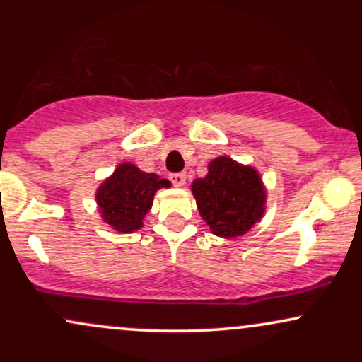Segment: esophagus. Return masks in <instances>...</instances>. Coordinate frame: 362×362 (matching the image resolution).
Wrapping results in <instances>:
<instances>
[{"label": "esophagus", "mask_w": 362, "mask_h": 362, "mask_svg": "<svg viewBox=\"0 0 362 362\" xmlns=\"http://www.w3.org/2000/svg\"><path fill=\"white\" fill-rule=\"evenodd\" d=\"M185 178H187V175L184 172L182 173H172V175H170V180H172V184L173 185H177V187H182L185 184Z\"/></svg>", "instance_id": "esophagus-1"}]
</instances>
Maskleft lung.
Listing matches in <instances>:
<instances>
[{"instance_id": "obj_1", "label": "left lung", "mask_w": 362, "mask_h": 362, "mask_svg": "<svg viewBox=\"0 0 362 362\" xmlns=\"http://www.w3.org/2000/svg\"><path fill=\"white\" fill-rule=\"evenodd\" d=\"M204 178L192 182L197 209L214 235L236 238L264 216L265 189L255 168L219 156Z\"/></svg>"}]
</instances>
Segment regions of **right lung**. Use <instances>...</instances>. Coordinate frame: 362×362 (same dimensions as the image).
<instances>
[{
	"mask_svg": "<svg viewBox=\"0 0 362 362\" xmlns=\"http://www.w3.org/2000/svg\"><path fill=\"white\" fill-rule=\"evenodd\" d=\"M170 187L167 178L146 173L132 163H122L97 189V204L102 219L120 233H132L143 226L151 209L155 192Z\"/></svg>",
	"mask_w": 362,
	"mask_h": 362,
	"instance_id": "add662e5",
	"label": "right lung"
}]
</instances>
